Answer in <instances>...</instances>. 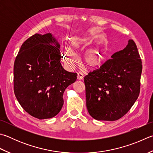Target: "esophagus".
I'll return each instance as SVG.
<instances>
[{
  "instance_id": "obj_1",
  "label": "esophagus",
  "mask_w": 153,
  "mask_h": 153,
  "mask_svg": "<svg viewBox=\"0 0 153 153\" xmlns=\"http://www.w3.org/2000/svg\"><path fill=\"white\" fill-rule=\"evenodd\" d=\"M77 79L81 80L83 79V75L82 73H77Z\"/></svg>"
}]
</instances>
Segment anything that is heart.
Listing matches in <instances>:
<instances>
[{
    "label": "heart",
    "mask_w": 153,
    "mask_h": 153,
    "mask_svg": "<svg viewBox=\"0 0 153 153\" xmlns=\"http://www.w3.org/2000/svg\"><path fill=\"white\" fill-rule=\"evenodd\" d=\"M89 41L86 38L77 36L71 37L69 40V45L71 50L66 48L64 50V59L69 66L73 65L78 62V58L72 51H77L86 46ZM105 59V49L101 47L91 48L88 50L84 55V62L86 66L90 69H96L103 65Z\"/></svg>",
    "instance_id": "b5f03b06"
}]
</instances>
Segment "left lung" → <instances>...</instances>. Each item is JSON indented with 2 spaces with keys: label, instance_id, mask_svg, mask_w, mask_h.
<instances>
[{
  "label": "left lung",
  "instance_id": "left-lung-1",
  "mask_svg": "<svg viewBox=\"0 0 153 153\" xmlns=\"http://www.w3.org/2000/svg\"><path fill=\"white\" fill-rule=\"evenodd\" d=\"M111 58L84 77L87 109L99 121L121 118L140 93L143 66L134 42L128 40L126 48Z\"/></svg>",
  "mask_w": 153,
  "mask_h": 153
}]
</instances>
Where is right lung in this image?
Listing matches in <instances>:
<instances>
[{
    "label": "right lung",
    "mask_w": 153,
    "mask_h": 153,
    "mask_svg": "<svg viewBox=\"0 0 153 153\" xmlns=\"http://www.w3.org/2000/svg\"><path fill=\"white\" fill-rule=\"evenodd\" d=\"M61 58L59 44L48 33L27 39L15 59V96L34 117L49 119L58 114L64 105V91L76 81L77 74L65 71Z\"/></svg>",
    "instance_id": "1"
}]
</instances>
